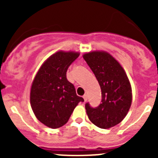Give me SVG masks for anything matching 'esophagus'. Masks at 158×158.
<instances>
[{"instance_id": "esophagus-1", "label": "esophagus", "mask_w": 158, "mask_h": 158, "mask_svg": "<svg viewBox=\"0 0 158 158\" xmlns=\"http://www.w3.org/2000/svg\"><path fill=\"white\" fill-rule=\"evenodd\" d=\"M83 98H84V101H85V102L87 101V98H88V96H87L86 94H85V95H83Z\"/></svg>"}]
</instances>
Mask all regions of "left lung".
I'll use <instances>...</instances> for the list:
<instances>
[{"label": "left lung", "instance_id": "obj_1", "mask_svg": "<svg viewBox=\"0 0 158 158\" xmlns=\"http://www.w3.org/2000/svg\"><path fill=\"white\" fill-rule=\"evenodd\" d=\"M102 91L98 107L85 109L89 120L100 128H110L120 123L128 114L132 101L131 87L125 70L108 52L93 51L83 55Z\"/></svg>", "mask_w": 158, "mask_h": 158}]
</instances>
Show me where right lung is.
I'll list each match as a JSON object with an SVG mask.
<instances>
[{
	"instance_id": "add662e5",
	"label": "right lung",
	"mask_w": 158,
	"mask_h": 158,
	"mask_svg": "<svg viewBox=\"0 0 158 158\" xmlns=\"http://www.w3.org/2000/svg\"><path fill=\"white\" fill-rule=\"evenodd\" d=\"M79 52L59 51L52 54L38 70L30 89V105L36 118L51 128L64 125L79 102L74 85L66 72Z\"/></svg>"
}]
</instances>
